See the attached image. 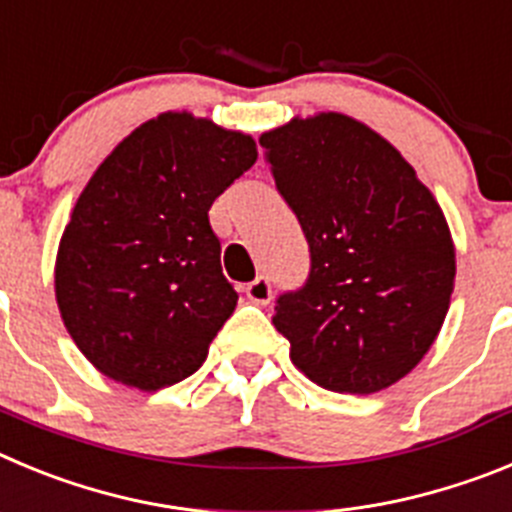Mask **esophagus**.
I'll return each mask as SVG.
<instances>
[{
    "label": "esophagus",
    "instance_id": "obj_1",
    "mask_svg": "<svg viewBox=\"0 0 512 512\" xmlns=\"http://www.w3.org/2000/svg\"><path fill=\"white\" fill-rule=\"evenodd\" d=\"M245 293L252 303L265 306V303H270V298H273V285H270V278H267V275H260V278H255L252 283H247Z\"/></svg>",
    "mask_w": 512,
    "mask_h": 512
}]
</instances>
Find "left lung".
Listing matches in <instances>:
<instances>
[{
    "mask_svg": "<svg viewBox=\"0 0 512 512\" xmlns=\"http://www.w3.org/2000/svg\"><path fill=\"white\" fill-rule=\"evenodd\" d=\"M296 214L311 270L275 301L290 359L334 393H377L431 349L454 290V245L416 170L344 114L293 119L260 137Z\"/></svg>",
    "mask_w": 512,
    "mask_h": 512,
    "instance_id": "left-lung-1",
    "label": "left lung"
}]
</instances>
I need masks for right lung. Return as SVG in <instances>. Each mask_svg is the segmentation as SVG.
<instances>
[{
  "mask_svg": "<svg viewBox=\"0 0 512 512\" xmlns=\"http://www.w3.org/2000/svg\"><path fill=\"white\" fill-rule=\"evenodd\" d=\"M255 160L250 135L168 112L96 168L55 262L63 324L96 370L160 390L204 365L239 298L209 209Z\"/></svg>",
  "mask_w": 512,
  "mask_h": 512,
  "instance_id": "add662e5",
  "label": "right lung"
}]
</instances>
